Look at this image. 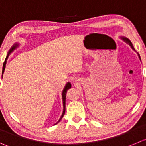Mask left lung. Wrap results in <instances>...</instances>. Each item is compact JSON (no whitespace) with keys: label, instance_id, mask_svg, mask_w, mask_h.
Here are the masks:
<instances>
[{"label":"left lung","instance_id":"8db88e82","mask_svg":"<svg viewBox=\"0 0 146 146\" xmlns=\"http://www.w3.org/2000/svg\"><path fill=\"white\" fill-rule=\"evenodd\" d=\"M120 38H121V39L123 40V41H124V42H125L126 44H128V45H130V46L131 47V48H132V49H133V51H135V52H136V53H137V54H138V57H139L140 60H141V56H140L139 54H138V52H137V51H135V48H134V47H133V44H132V42H131V41H130V40L128 39V38H126V37H124V36H121V37H120Z\"/></svg>","mask_w":146,"mask_h":146}]
</instances>
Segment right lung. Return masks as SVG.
Wrapping results in <instances>:
<instances>
[{
	"mask_svg": "<svg viewBox=\"0 0 146 146\" xmlns=\"http://www.w3.org/2000/svg\"><path fill=\"white\" fill-rule=\"evenodd\" d=\"M19 46H20V44L18 42L15 43L14 44H13V46H12L11 47V48L9 49V51H8V54H7L6 56V58H5V62H4L3 63V70H2V74H3L4 73V71H5V65H6V61L7 59H8V56H9V55L11 54L13 52V51H14L17 48H19ZM2 77H3V75H2ZM71 87H72V84H71V83L69 82H68L66 84V85L64 86V88L63 89V90H62V102H63V112H62V116H61V117L59 118V120H58L57 123H55L54 125L57 124L59 122H60V120H62V117H63L64 115L65 114V103H66V92H67V90H69V89H70Z\"/></svg>",
	"mask_w": 146,
	"mask_h": 146,
	"instance_id": "1",
	"label": "right lung"
}]
</instances>
